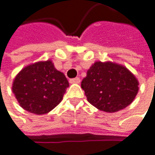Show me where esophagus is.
<instances>
[{
    "label": "esophagus",
    "mask_w": 155,
    "mask_h": 155,
    "mask_svg": "<svg viewBox=\"0 0 155 155\" xmlns=\"http://www.w3.org/2000/svg\"><path fill=\"white\" fill-rule=\"evenodd\" d=\"M70 84H80L81 80L78 77H76V78H73V79H70Z\"/></svg>",
    "instance_id": "1"
}]
</instances>
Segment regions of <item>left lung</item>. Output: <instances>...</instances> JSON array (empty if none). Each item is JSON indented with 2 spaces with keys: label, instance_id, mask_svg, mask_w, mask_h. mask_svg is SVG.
Instances as JSON below:
<instances>
[{
  "label": "left lung",
  "instance_id": "obj_1",
  "mask_svg": "<svg viewBox=\"0 0 155 155\" xmlns=\"http://www.w3.org/2000/svg\"><path fill=\"white\" fill-rule=\"evenodd\" d=\"M138 81L124 66L96 61L82 81L88 102L106 113H115L132 104L138 93Z\"/></svg>",
  "mask_w": 155,
  "mask_h": 155
}]
</instances>
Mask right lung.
<instances>
[{"instance_id":"right-lung-1","label":"right lung","mask_w":155,"mask_h":155,"mask_svg":"<svg viewBox=\"0 0 155 155\" xmlns=\"http://www.w3.org/2000/svg\"><path fill=\"white\" fill-rule=\"evenodd\" d=\"M67 87L65 75L51 61H46L23 68L13 81L12 92L24 110L44 114L61 103Z\"/></svg>"}]
</instances>
